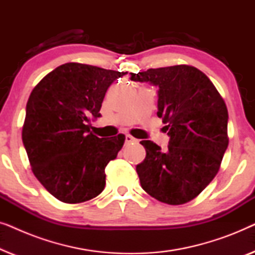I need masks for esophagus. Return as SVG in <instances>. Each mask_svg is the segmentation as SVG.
I'll return each mask as SVG.
<instances>
[{"mask_svg": "<svg viewBox=\"0 0 255 255\" xmlns=\"http://www.w3.org/2000/svg\"><path fill=\"white\" fill-rule=\"evenodd\" d=\"M133 141H135V139L132 137V135L130 134L125 135V142H127V144H130V142H133Z\"/></svg>", "mask_w": 255, "mask_h": 255, "instance_id": "esophagus-1", "label": "esophagus"}]
</instances>
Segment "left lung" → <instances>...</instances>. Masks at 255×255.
<instances>
[{
  "label": "left lung",
  "instance_id": "obj_1",
  "mask_svg": "<svg viewBox=\"0 0 255 255\" xmlns=\"http://www.w3.org/2000/svg\"><path fill=\"white\" fill-rule=\"evenodd\" d=\"M131 80L158 87L156 115L170 137L167 151L140 141L146 158L135 169L141 188L162 203L190 202L214 180L228 148L224 100L210 79L189 65L131 73Z\"/></svg>",
  "mask_w": 255,
  "mask_h": 255
}]
</instances>
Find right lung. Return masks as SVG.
Segmentation results:
<instances>
[{"label": "right lung", "mask_w": 255, "mask_h": 255, "mask_svg": "<svg viewBox=\"0 0 255 255\" xmlns=\"http://www.w3.org/2000/svg\"><path fill=\"white\" fill-rule=\"evenodd\" d=\"M125 74L67 62L44 76L30 94L23 144L34 176L57 200L82 203L106 187V166L116 159L125 135L99 138L89 123L101 116L109 86Z\"/></svg>", "instance_id": "add662e5"}]
</instances>
